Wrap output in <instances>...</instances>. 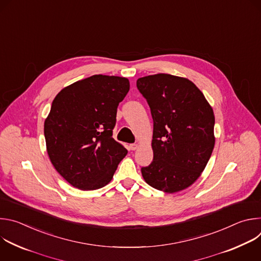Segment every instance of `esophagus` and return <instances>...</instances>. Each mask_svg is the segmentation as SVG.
Here are the masks:
<instances>
[{
	"label": "esophagus",
	"mask_w": 261,
	"mask_h": 261,
	"mask_svg": "<svg viewBox=\"0 0 261 261\" xmlns=\"http://www.w3.org/2000/svg\"><path fill=\"white\" fill-rule=\"evenodd\" d=\"M137 147H138V144H137V143H131V144L129 145V148H130L131 151H135Z\"/></svg>",
	"instance_id": "1"
}]
</instances>
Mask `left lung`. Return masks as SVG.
<instances>
[{
  "instance_id": "1",
  "label": "left lung",
  "mask_w": 261,
  "mask_h": 261,
  "mask_svg": "<svg viewBox=\"0 0 261 261\" xmlns=\"http://www.w3.org/2000/svg\"><path fill=\"white\" fill-rule=\"evenodd\" d=\"M154 121L152 163L141 168L151 187L175 193L204 170L215 145V116L202 92L188 79L154 74L136 82Z\"/></svg>"
}]
</instances>
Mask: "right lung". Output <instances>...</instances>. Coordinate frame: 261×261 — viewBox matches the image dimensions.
I'll return each mask as SVG.
<instances>
[{
    "label": "right lung",
    "instance_id": "right-lung-1",
    "mask_svg": "<svg viewBox=\"0 0 261 261\" xmlns=\"http://www.w3.org/2000/svg\"><path fill=\"white\" fill-rule=\"evenodd\" d=\"M129 89L128 79L98 74L64 88L54 99L44 122L46 150L56 170L73 187H104L127 155L113 130Z\"/></svg>",
    "mask_w": 261,
    "mask_h": 261
}]
</instances>
